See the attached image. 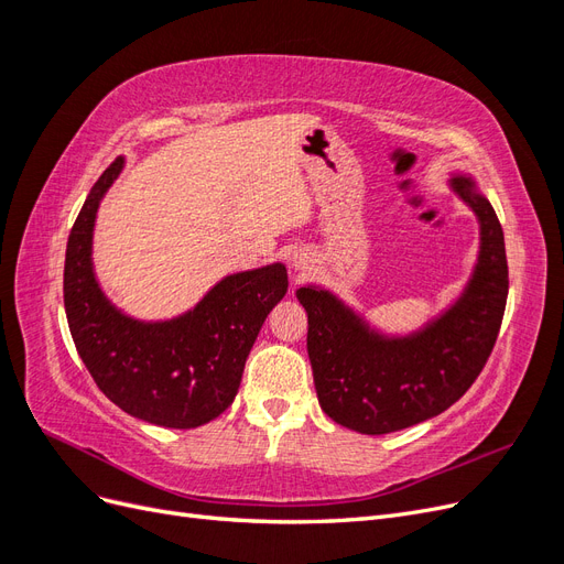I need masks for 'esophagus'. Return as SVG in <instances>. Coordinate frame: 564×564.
<instances>
[{"label": "esophagus", "instance_id": "obj_1", "mask_svg": "<svg viewBox=\"0 0 564 564\" xmlns=\"http://www.w3.org/2000/svg\"><path fill=\"white\" fill-rule=\"evenodd\" d=\"M294 270H305V268H308V261H305V259H301V256H294Z\"/></svg>", "mask_w": 564, "mask_h": 564}]
</instances>
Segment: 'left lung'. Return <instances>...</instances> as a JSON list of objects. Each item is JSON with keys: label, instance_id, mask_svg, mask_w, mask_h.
I'll return each instance as SVG.
<instances>
[{"label": "left lung", "instance_id": "left-lung-1", "mask_svg": "<svg viewBox=\"0 0 564 564\" xmlns=\"http://www.w3.org/2000/svg\"><path fill=\"white\" fill-rule=\"evenodd\" d=\"M449 187L475 214L480 249L460 294L419 329L388 334L327 286L296 289L319 406L344 429L386 435L442 414L497 344L508 299L503 230L473 176L456 172Z\"/></svg>", "mask_w": 564, "mask_h": 564}]
</instances>
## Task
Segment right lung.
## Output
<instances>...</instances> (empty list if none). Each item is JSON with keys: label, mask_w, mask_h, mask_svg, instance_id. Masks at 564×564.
Returning a JSON list of instances; mask_svg holds the SVG:
<instances>
[{"label": "right lung", "mask_w": 564, "mask_h": 564, "mask_svg": "<svg viewBox=\"0 0 564 564\" xmlns=\"http://www.w3.org/2000/svg\"><path fill=\"white\" fill-rule=\"evenodd\" d=\"M124 162L117 158L94 183L67 237V324L96 386L122 412L164 429H197L232 404L253 340L286 294V268L270 263L232 272L176 317L127 315L94 270L98 207Z\"/></svg>", "instance_id": "1"}]
</instances>
